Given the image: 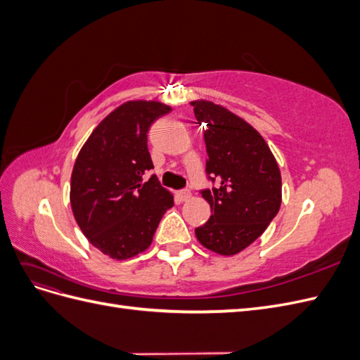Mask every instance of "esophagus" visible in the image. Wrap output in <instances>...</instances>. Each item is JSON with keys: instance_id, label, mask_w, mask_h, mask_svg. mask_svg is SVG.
<instances>
[{"instance_id": "esophagus-1", "label": "esophagus", "mask_w": 360, "mask_h": 360, "mask_svg": "<svg viewBox=\"0 0 360 360\" xmlns=\"http://www.w3.org/2000/svg\"><path fill=\"white\" fill-rule=\"evenodd\" d=\"M191 195L192 192L189 189H181L177 192V197L180 198V201H188L191 198Z\"/></svg>"}]
</instances>
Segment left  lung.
<instances>
[{
    "instance_id": "obj_1",
    "label": "left lung",
    "mask_w": 360,
    "mask_h": 360,
    "mask_svg": "<svg viewBox=\"0 0 360 360\" xmlns=\"http://www.w3.org/2000/svg\"><path fill=\"white\" fill-rule=\"evenodd\" d=\"M191 105L207 127L205 174L213 183L212 189L200 191L212 216L195 234L213 252L234 255L257 240L278 214L279 167L263 136L243 118L212 102Z\"/></svg>"
}]
</instances>
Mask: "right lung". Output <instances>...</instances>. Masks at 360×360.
I'll return each mask as SVG.
<instances>
[{"label": "right lung", "instance_id": "right-lung-1", "mask_svg": "<svg viewBox=\"0 0 360 360\" xmlns=\"http://www.w3.org/2000/svg\"><path fill=\"white\" fill-rule=\"evenodd\" d=\"M171 111L160 102L118 106L97 126L76 158L70 204L90 243L114 259L135 257L151 245L163 213L174 205L160 186L147 146L150 126Z\"/></svg>", "mask_w": 360, "mask_h": 360}]
</instances>
